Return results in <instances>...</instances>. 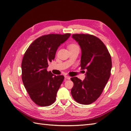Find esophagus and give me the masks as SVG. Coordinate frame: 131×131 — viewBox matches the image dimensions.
Returning <instances> with one entry per match:
<instances>
[{"instance_id": "esophagus-1", "label": "esophagus", "mask_w": 131, "mask_h": 131, "mask_svg": "<svg viewBox=\"0 0 131 131\" xmlns=\"http://www.w3.org/2000/svg\"><path fill=\"white\" fill-rule=\"evenodd\" d=\"M65 78L66 79H67V80H69L71 78V77L68 76V75H65Z\"/></svg>"}]
</instances>
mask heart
Segmentation results:
<instances>
[{"label": "heart", "instance_id": "obj_1", "mask_svg": "<svg viewBox=\"0 0 131 131\" xmlns=\"http://www.w3.org/2000/svg\"><path fill=\"white\" fill-rule=\"evenodd\" d=\"M75 47H78V46L76 44H75V43H70V44H69L68 46V48L69 49L74 48Z\"/></svg>", "mask_w": 131, "mask_h": 131}]
</instances>
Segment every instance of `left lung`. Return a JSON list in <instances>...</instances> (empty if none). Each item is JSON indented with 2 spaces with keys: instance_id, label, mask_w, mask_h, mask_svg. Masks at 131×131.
I'll return each mask as SVG.
<instances>
[{
  "instance_id": "8db88e82",
  "label": "left lung",
  "mask_w": 131,
  "mask_h": 131,
  "mask_svg": "<svg viewBox=\"0 0 131 131\" xmlns=\"http://www.w3.org/2000/svg\"><path fill=\"white\" fill-rule=\"evenodd\" d=\"M72 37L81 46L80 66L82 70L86 69V73L83 81L77 77L71 78L74 83L71 94L76 102L89 105L100 97L109 79L112 66L111 56L105 44L96 36L75 34L72 35Z\"/></svg>"
}]
</instances>
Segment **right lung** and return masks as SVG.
Listing matches in <instances>:
<instances>
[{"mask_svg":"<svg viewBox=\"0 0 131 131\" xmlns=\"http://www.w3.org/2000/svg\"><path fill=\"white\" fill-rule=\"evenodd\" d=\"M71 34H48L31 43L23 57L22 79L31 100L40 106H49L56 100L57 93L64 77L46 71L55 58L58 48Z\"/></svg>","mask_w":131,"mask_h":131,"instance_id":"1","label":"right lung"}]
</instances>
